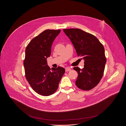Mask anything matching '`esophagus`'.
Here are the masks:
<instances>
[{
  "label": "esophagus",
  "mask_w": 126,
  "mask_h": 126,
  "mask_svg": "<svg viewBox=\"0 0 126 126\" xmlns=\"http://www.w3.org/2000/svg\"><path fill=\"white\" fill-rule=\"evenodd\" d=\"M65 71H66V72L70 71H71V68H70V67H65Z\"/></svg>",
  "instance_id": "34e87169"
}]
</instances>
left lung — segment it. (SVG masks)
Listing matches in <instances>:
<instances>
[{
  "label": "left lung",
  "instance_id": "8db88e82",
  "mask_svg": "<svg viewBox=\"0 0 126 126\" xmlns=\"http://www.w3.org/2000/svg\"><path fill=\"white\" fill-rule=\"evenodd\" d=\"M72 42L78 56L84 60V67L73 69L78 73L76 86L80 89L91 90L102 79L106 63L103 45L94 35L79 29H63Z\"/></svg>",
  "mask_w": 126,
  "mask_h": 126
}]
</instances>
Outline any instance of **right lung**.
<instances>
[{
  "label": "right lung",
  "mask_w": 126,
  "mask_h": 126,
  "mask_svg": "<svg viewBox=\"0 0 126 126\" xmlns=\"http://www.w3.org/2000/svg\"><path fill=\"white\" fill-rule=\"evenodd\" d=\"M60 30H47L33 38L25 50L24 66L29 83L39 94L48 96L57 91L65 69L61 66L52 68L47 64L52 44Z\"/></svg>",
  "instance_id": "add662e5"
}]
</instances>
